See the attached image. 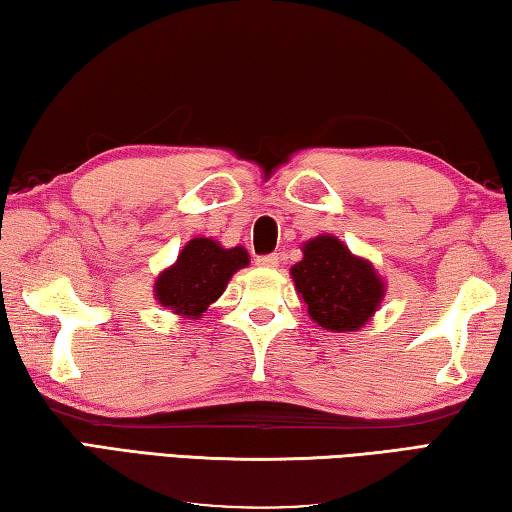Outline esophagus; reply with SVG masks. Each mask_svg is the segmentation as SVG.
<instances>
[{
	"label": "esophagus",
	"mask_w": 512,
	"mask_h": 512,
	"mask_svg": "<svg viewBox=\"0 0 512 512\" xmlns=\"http://www.w3.org/2000/svg\"><path fill=\"white\" fill-rule=\"evenodd\" d=\"M256 265L258 267H276V265H279V256H276V254L256 256Z\"/></svg>",
	"instance_id": "34e87169"
}]
</instances>
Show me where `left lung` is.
<instances>
[{"instance_id":"8db88e82","label":"left lung","mask_w":512,"mask_h":512,"mask_svg":"<svg viewBox=\"0 0 512 512\" xmlns=\"http://www.w3.org/2000/svg\"><path fill=\"white\" fill-rule=\"evenodd\" d=\"M290 272L308 315L333 333L362 328L384 297L371 263L353 256L335 236L308 240L303 261Z\"/></svg>"}]
</instances>
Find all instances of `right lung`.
<instances>
[{
  "label": "right lung",
  "instance_id": "add662e5",
  "mask_svg": "<svg viewBox=\"0 0 512 512\" xmlns=\"http://www.w3.org/2000/svg\"><path fill=\"white\" fill-rule=\"evenodd\" d=\"M245 265L247 249H224L211 238H193L179 251L177 263L159 274L155 297L177 315L197 319L224 292L233 272Z\"/></svg>",
  "mask_w": 512,
  "mask_h": 512
}]
</instances>
